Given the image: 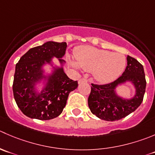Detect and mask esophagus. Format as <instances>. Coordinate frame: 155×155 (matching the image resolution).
<instances>
[{
    "instance_id": "obj_1",
    "label": "esophagus",
    "mask_w": 155,
    "mask_h": 155,
    "mask_svg": "<svg viewBox=\"0 0 155 155\" xmlns=\"http://www.w3.org/2000/svg\"><path fill=\"white\" fill-rule=\"evenodd\" d=\"M88 82V80H87L86 79H84V78H82V79H81L79 81V83L81 84V83H83V82Z\"/></svg>"
}]
</instances>
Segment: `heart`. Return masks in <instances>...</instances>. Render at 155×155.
<instances>
[{
  "label": "heart",
  "mask_w": 155,
  "mask_h": 155,
  "mask_svg": "<svg viewBox=\"0 0 155 155\" xmlns=\"http://www.w3.org/2000/svg\"><path fill=\"white\" fill-rule=\"evenodd\" d=\"M78 65L86 71H93L97 81L103 83L117 79L124 71L127 64L125 55L92 47L82 48L76 52Z\"/></svg>",
  "instance_id": "b5f03b06"
}]
</instances>
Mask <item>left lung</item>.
Returning a JSON list of instances; mask_svg holds the SVG:
<instances>
[{"mask_svg": "<svg viewBox=\"0 0 155 155\" xmlns=\"http://www.w3.org/2000/svg\"><path fill=\"white\" fill-rule=\"evenodd\" d=\"M125 71L117 79L104 85L91 83L88 98L89 109L93 114L106 121H115L124 118L136 110L143 101L146 80L143 66L135 58L127 56ZM132 82L136 94L131 99H126L116 94L115 89L119 84Z\"/></svg>", "mask_w": 155, "mask_h": 155, "instance_id": "8db88e82", "label": "left lung"}]
</instances>
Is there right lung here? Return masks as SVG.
I'll list each match as a JSON object with an SVG mask.
<instances>
[{
    "mask_svg": "<svg viewBox=\"0 0 155 155\" xmlns=\"http://www.w3.org/2000/svg\"><path fill=\"white\" fill-rule=\"evenodd\" d=\"M67 47L66 42L48 41L29 49L16 64L13 96L18 107L28 117L48 120L58 117L65 107L69 94L77 88V81L70 79L63 67H54L53 73L48 77L43 75V66L51 64L53 58L64 64L61 58ZM42 78L47 80L46 86L38 93L34 85Z\"/></svg>",
    "mask_w": 155,
    "mask_h": 155,
    "instance_id": "right-lung-1",
    "label": "right lung"
}]
</instances>
